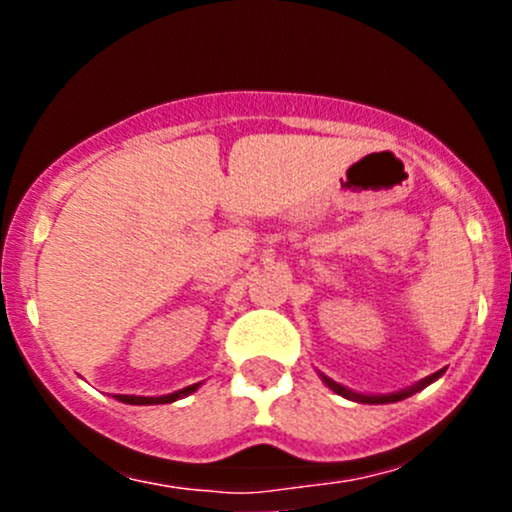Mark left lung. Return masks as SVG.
I'll return each instance as SVG.
<instances>
[{
  "label": "left lung",
  "instance_id": "1",
  "mask_svg": "<svg viewBox=\"0 0 512 512\" xmlns=\"http://www.w3.org/2000/svg\"><path fill=\"white\" fill-rule=\"evenodd\" d=\"M319 376H322V381H324V384L329 386V389L334 391V394L344 396V399L359 401V404H396V401H404V399H409V396H414L416 391L426 389L428 384H433V381H436V379H441V376H443V369H441V371H436V374L426 376V379H421V381H418V384L409 386V389H401V391H396V394H356V391L347 389V386H342V384H337V381H334V379H329V376H324L322 371H319Z\"/></svg>",
  "mask_w": 512,
  "mask_h": 512
}]
</instances>
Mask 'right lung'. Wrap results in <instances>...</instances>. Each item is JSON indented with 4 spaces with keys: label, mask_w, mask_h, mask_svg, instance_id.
I'll list each match as a JSON object with an SVG mask.
<instances>
[{
    "label": "right lung",
    "mask_w": 512,
    "mask_h": 512,
    "mask_svg": "<svg viewBox=\"0 0 512 512\" xmlns=\"http://www.w3.org/2000/svg\"><path fill=\"white\" fill-rule=\"evenodd\" d=\"M200 384H190L185 386V389L180 391H173V394H165V396H128V394H116L118 401H123V404H133V406H153V404H173V401L183 399V396L193 394V391H198Z\"/></svg>",
    "instance_id": "obj_1"
}]
</instances>
